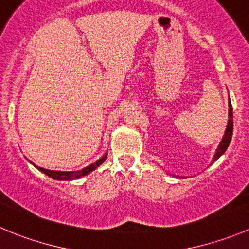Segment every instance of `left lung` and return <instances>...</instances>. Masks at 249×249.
Wrapping results in <instances>:
<instances>
[{
  "instance_id": "left-lung-1",
  "label": "left lung",
  "mask_w": 249,
  "mask_h": 249,
  "mask_svg": "<svg viewBox=\"0 0 249 249\" xmlns=\"http://www.w3.org/2000/svg\"><path fill=\"white\" fill-rule=\"evenodd\" d=\"M228 107H230V111H228V117H230V120H228V123H227V128H226V131H224L223 138H222V141L219 142L218 147H217V149H215V153H214V156H213V162H215V160H218V158L223 155L224 152H226V149L228 148V146H230L231 140H232L233 112H232V105H231V101H230V106H228Z\"/></svg>"
}]
</instances>
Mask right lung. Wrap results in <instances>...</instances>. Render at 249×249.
<instances>
[{"mask_svg": "<svg viewBox=\"0 0 249 249\" xmlns=\"http://www.w3.org/2000/svg\"><path fill=\"white\" fill-rule=\"evenodd\" d=\"M106 158H107V153H106L105 156H102L97 162L89 164V167H86V168L81 169V171H70V172H62V171H50V169H46V168H42V167L36 166V164L32 163V162H31V163L34 164L37 169H39L41 172L47 175L48 177L53 178V179H56V181H73V179H78V178H82L83 176H87L89 173H91L92 171H94V169L97 168V167H100L101 164L105 162Z\"/></svg>", "mask_w": 249, "mask_h": 249, "instance_id": "add662e5", "label": "right lung"}]
</instances>
